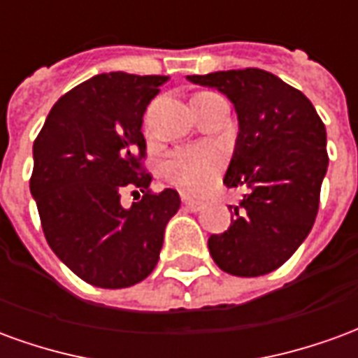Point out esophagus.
Masks as SVG:
<instances>
[{"instance_id":"1","label":"esophagus","mask_w":358,"mask_h":358,"mask_svg":"<svg viewBox=\"0 0 358 358\" xmlns=\"http://www.w3.org/2000/svg\"><path fill=\"white\" fill-rule=\"evenodd\" d=\"M184 207L187 210H192V213H197V210H201L203 203L195 201V199H189V197H184Z\"/></svg>"}]
</instances>
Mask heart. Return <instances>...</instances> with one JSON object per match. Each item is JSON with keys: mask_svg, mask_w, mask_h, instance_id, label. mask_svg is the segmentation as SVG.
Instances as JSON below:
<instances>
[{"mask_svg": "<svg viewBox=\"0 0 358 358\" xmlns=\"http://www.w3.org/2000/svg\"><path fill=\"white\" fill-rule=\"evenodd\" d=\"M224 166V151L217 143H192L172 151L164 161V178L186 195L209 194Z\"/></svg>", "mask_w": 358, "mask_h": 358, "instance_id": "b5f03b06", "label": "heart"}]
</instances>
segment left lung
I'll return each instance as SVG.
<instances>
[{
    "mask_svg": "<svg viewBox=\"0 0 358 358\" xmlns=\"http://www.w3.org/2000/svg\"><path fill=\"white\" fill-rule=\"evenodd\" d=\"M234 103L240 132L226 171L228 187L245 186L224 234H213V261L232 276H263L289 259L315 224L328 169L326 128L299 90L261 69L194 74Z\"/></svg>",
    "mask_w": 358,
    "mask_h": 358,
    "instance_id": "1",
    "label": "left lung"
}]
</instances>
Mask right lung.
Listing matches in <instances>:
<instances>
[{
  "instance_id": "add662e5",
  "label": "right lung",
  "mask_w": 358,
  "mask_h": 358,
  "mask_svg": "<svg viewBox=\"0 0 358 358\" xmlns=\"http://www.w3.org/2000/svg\"><path fill=\"white\" fill-rule=\"evenodd\" d=\"M169 76L97 74L66 92L34 141L30 194L45 240L74 274L118 289L148 278L164 228L180 209L174 189L151 194L143 171V113ZM124 187L144 194L126 210Z\"/></svg>"
}]
</instances>
